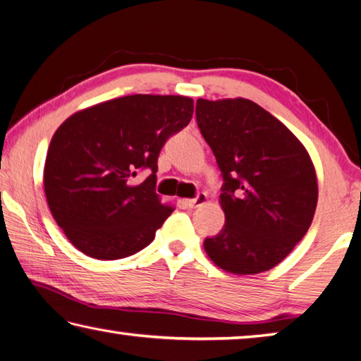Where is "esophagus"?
<instances>
[{"instance_id": "1", "label": "esophagus", "mask_w": 361, "mask_h": 361, "mask_svg": "<svg viewBox=\"0 0 361 361\" xmlns=\"http://www.w3.org/2000/svg\"><path fill=\"white\" fill-rule=\"evenodd\" d=\"M204 202H207V194H203V192H200L199 195H197V197H195V199H190V200H185V204H186V207H188V208H190V209H192V208H195V207H200V204H202V203H204Z\"/></svg>"}]
</instances>
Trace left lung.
<instances>
[{"label": "left lung", "instance_id": "obj_1", "mask_svg": "<svg viewBox=\"0 0 361 361\" xmlns=\"http://www.w3.org/2000/svg\"><path fill=\"white\" fill-rule=\"evenodd\" d=\"M195 117L224 180L225 225L204 239V250L231 274L269 271L312 225L317 180L310 154L280 120L245 98H199Z\"/></svg>", "mask_w": 361, "mask_h": 361}]
</instances>
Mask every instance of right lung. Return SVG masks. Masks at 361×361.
I'll return each instance as SVG.
<instances>
[{"label":"right lung","mask_w":361,"mask_h":361,"mask_svg":"<svg viewBox=\"0 0 361 361\" xmlns=\"http://www.w3.org/2000/svg\"><path fill=\"white\" fill-rule=\"evenodd\" d=\"M181 95H128L76 112L49 142L44 186L56 224L78 250L120 259L145 249L173 208L158 199V157L192 118ZM139 170L151 175L135 185Z\"/></svg>","instance_id":"right-lung-1"}]
</instances>
